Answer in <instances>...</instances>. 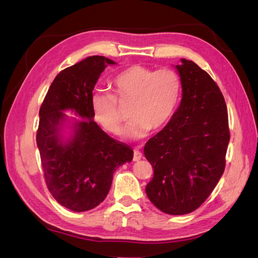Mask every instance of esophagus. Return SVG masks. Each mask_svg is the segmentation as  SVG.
Here are the masks:
<instances>
[{"label":"esophagus","instance_id":"esophagus-1","mask_svg":"<svg viewBox=\"0 0 258 258\" xmlns=\"http://www.w3.org/2000/svg\"><path fill=\"white\" fill-rule=\"evenodd\" d=\"M142 157H143V155H142V153L139 150H135L134 151V157H133L134 162H139Z\"/></svg>","mask_w":258,"mask_h":258}]
</instances>
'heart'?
Masks as SVG:
<instances>
[{
    "instance_id": "1",
    "label": "heart",
    "mask_w": 258,
    "mask_h": 258,
    "mask_svg": "<svg viewBox=\"0 0 258 258\" xmlns=\"http://www.w3.org/2000/svg\"><path fill=\"white\" fill-rule=\"evenodd\" d=\"M112 94L95 93L92 97L93 115L108 133L118 135L122 131L123 115L120 106L132 103L128 115L132 118L127 135L141 139L149 131L157 132L169 123L182 95V80L171 69H154L131 65L111 82Z\"/></svg>"
}]
</instances>
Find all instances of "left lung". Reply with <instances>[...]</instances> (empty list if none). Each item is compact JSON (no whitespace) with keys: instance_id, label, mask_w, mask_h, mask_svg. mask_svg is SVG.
<instances>
[{"instance_id":"obj_1","label":"left lung","mask_w":258,"mask_h":258,"mask_svg":"<svg viewBox=\"0 0 258 258\" xmlns=\"http://www.w3.org/2000/svg\"><path fill=\"white\" fill-rule=\"evenodd\" d=\"M182 101L172 119L145 144L154 176L146 195L158 210L184 215L199 208L225 169L227 107L220 87L193 61L182 58Z\"/></svg>"}]
</instances>
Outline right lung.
<instances>
[{"label": "right lung", "mask_w": 258, "mask_h": 258, "mask_svg": "<svg viewBox=\"0 0 258 258\" xmlns=\"http://www.w3.org/2000/svg\"><path fill=\"white\" fill-rule=\"evenodd\" d=\"M114 61L89 56L59 72L40 108L36 144L48 190L58 204L73 212L100 205L111 188L113 174L133 160V150L102 131L93 118L92 97L96 82ZM73 110V133L67 140L64 110Z\"/></svg>", "instance_id": "right-lung-1"}]
</instances>
